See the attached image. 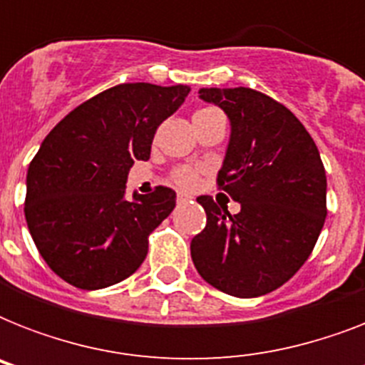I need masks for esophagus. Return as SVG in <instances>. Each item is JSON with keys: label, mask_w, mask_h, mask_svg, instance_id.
I'll return each mask as SVG.
<instances>
[{"label": "esophagus", "mask_w": 365, "mask_h": 365, "mask_svg": "<svg viewBox=\"0 0 365 365\" xmlns=\"http://www.w3.org/2000/svg\"><path fill=\"white\" fill-rule=\"evenodd\" d=\"M191 199H193V197H191L189 193H178V197H176L178 205H183V202H187V200H191Z\"/></svg>", "instance_id": "34e87169"}]
</instances>
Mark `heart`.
I'll return each mask as SVG.
<instances>
[{
  "mask_svg": "<svg viewBox=\"0 0 365 365\" xmlns=\"http://www.w3.org/2000/svg\"><path fill=\"white\" fill-rule=\"evenodd\" d=\"M206 111H214V110H200L197 113H206ZM170 180L176 183L178 187L182 189H193L197 187V183L200 180V168H195V166L182 165L176 166L170 174Z\"/></svg>",
  "mask_w": 365,
  "mask_h": 365,
  "instance_id": "b5f03b06",
  "label": "heart"
}]
</instances>
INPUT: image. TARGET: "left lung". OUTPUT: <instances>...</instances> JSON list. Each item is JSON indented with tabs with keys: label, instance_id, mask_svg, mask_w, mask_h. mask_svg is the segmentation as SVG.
<instances>
[{
	"label": "left lung",
	"instance_id": "obj_1",
	"mask_svg": "<svg viewBox=\"0 0 365 365\" xmlns=\"http://www.w3.org/2000/svg\"><path fill=\"white\" fill-rule=\"evenodd\" d=\"M220 106L231 138L217 187L239 214L197 199L206 227L191 257L206 282L235 297H259L288 282L309 259L326 222V170L318 148L292 111L254 88H200Z\"/></svg>",
	"mask_w": 365,
	"mask_h": 365
}]
</instances>
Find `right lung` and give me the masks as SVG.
<instances>
[{"label": "right lung", "mask_w": 365, "mask_h": 365, "mask_svg": "<svg viewBox=\"0 0 365 365\" xmlns=\"http://www.w3.org/2000/svg\"><path fill=\"white\" fill-rule=\"evenodd\" d=\"M187 85L123 83L96 94L48 132L26 176L24 214L47 265L71 286L108 288L138 271L148 237L176 206L170 187L126 199L134 160H148L159 125Z\"/></svg>", "instance_id": "obj_1"}]
</instances>
